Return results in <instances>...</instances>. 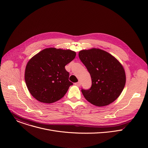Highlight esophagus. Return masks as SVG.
<instances>
[{
  "label": "esophagus",
  "mask_w": 148,
  "mask_h": 148,
  "mask_svg": "<svg viewBox=\"0 0 148 148\" xmlns=\"http://www.w3.org/2000/svg\"><path fill=\"white\" fill-rule=\"evenodd\" d=\"M75 84L76 86H81V82L79 81H78V82L75 83Z\"/></svg>",
  "instance_id": "obj_1"
}]
</instances>
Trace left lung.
I'll return each mask as SVG.
<instances>
[{
    "label": "left lung",
    "mask_w": 148,
    "mask_h": 148,
    "mask_svg": "<svg viewBox=\"0 0 148 148\" xmlns=\"http://www.w3.org/2000/svg\"><path fill=\"white\" fill-rule=\"evenodd\" d=\"M78 56L92 79L90 89L81 90L84 97L97 107L113 102L121 94L126 82L121 63L111 54L99 49L81 50Z\"/></svg>",
    "instance_id": "8db88e82"
}]
</instances>
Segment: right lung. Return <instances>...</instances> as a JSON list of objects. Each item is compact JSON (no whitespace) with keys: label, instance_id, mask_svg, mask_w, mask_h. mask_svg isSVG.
<instances>
[{"label":"right lung","instance_id":"right-lung-1","mask_svg":"<svg viewBox=\"0 0 148 148\" xmlns=\"http://www.w3.org/2000/svg\"><path fill=\"white\" fill-rule=\"evenodd\" d=\"M76 56L70 50L47 48L27 62L25 79L32 95L41 102L50 103L62 98L73 83L65 66Z\"/></svg>","mask_w":148,"mask_h":148}]
</instances>
